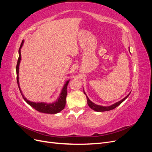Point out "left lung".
Masks as SVG:
<instances>
[{"label": "left lung", "mask_w": 152, "mask_h": 152, "mask_svg": "<svg viewBox=\"0 0 152 152\" xmlns=\"http://www.w3.org/2000/svg\"><path fill=\"white\" fill-rule=\"evenodd\" d=\"M84 94H86L85 93H84ZM129 94H130V93L129 94L126 96V97H125L124 99L121 100L120 102H118L115 103V104H112L111 106H110V107H102V106H99V105L96 104L92 102L91 101H90V99L88 98V97H87V96H86V97H87V104H88V105L89 106V107L91 109L95 110V111H96V112H105V111H109V110H113L114 108H115L116 107H117L118 105H120L124 102V101L128 97L129 95Z\"/></svg>", "instance_id": "obj_1"}]
</instances>
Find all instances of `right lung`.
Wrapping results in <instances>:
<instances>
[{
	"label": "right lung",
	"mask_w": 152,
	"mask_h": 152,
	"mask_svg": "<svg viewBox=\"0 0 152 152\" xmlns=\"http://www.w3.org/2000/svg\"><path fill=\"white\" fill-rule=\"evenodd\" d=\"M23 44V40L22 41V42L21 44L20 48L19 49V58H18V62H17V65H16V75H17V83L18 85V87H19V89L20 93L23 98L25 102L28 103L29 105H30L31 107H33L34 109H35L37 111L42 112V113H57L59 112H61L62 110L64 109L65 107V104H66V95H67V92H66V89H67V86L68 84L69 80H68L66 84L64 86L63 88L62 89L61 93L60 94V96L58 98V99L56 101V102H54L53 103H35V102H30V101L27 100L26 98H25V96L23 94H22V92L20 89V87L19 86V77H18V73H19V65H20V63L21 60V52H20V49L21 48Z\"/></svg>",
	"instance_id": "right-lung-1"
}]
</instances>
